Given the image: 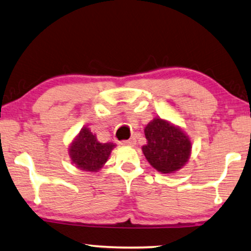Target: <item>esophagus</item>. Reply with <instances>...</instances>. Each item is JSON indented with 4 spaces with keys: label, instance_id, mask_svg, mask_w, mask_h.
Segmentation results:
<instances>
[{
    "label": "esophagus",
    "instance_id": "esophagus-1",
    "mask_svg": "<svg viewBox=\"0 0 251 251\" xmlns=\"http://www.w3.org/2000/svg\"><path fill=\"white\" fill-rule=\"evenodd\" d=\"M135 144H136V140L134 137H130L129 140L122 142V145H125V147H134Z\"/></svg>",
    "mask_w": 251,
    "mask_h": 251
}]
</instances>
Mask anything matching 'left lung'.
<instances>
[{
	"label": "left lung",
	"instance_id": "left-lung-1",
	"mask_svg": "<svg viewBox=\"0 0 251 251\" xmlns=\"http://www.w3.org/2000/svg\"><path fill=\"white\" fill-rule=\"evenodd\" d=\"M148 143L142 151L148 162L164 175L184 168L192 154V140L184 129L161 117L153 118L144 128Z\"/></svg>",
	"mask_w": 251,
	"mask_h": 251
}]
</instances>
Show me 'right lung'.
I'll return each mask as SVG.
<instances>
[{
    "mask_svg": "<svg viewBox=\"0 0 251 251\" xmlns=\"http://www.w3.org/2000/svg\"><path fill=\"white\" fill-rule=\"evenodd\" d=\"M117 147L115 143H100L96 134L88 126H83L73 138L69 147L72 164L87 173H98L106 164L111 151Z\"/></svg>",
    "mask_w": 251,
    "mask_h": 251,
    "instance_id": "add662e5",
    "label": "right lung"
}]
</instances>
